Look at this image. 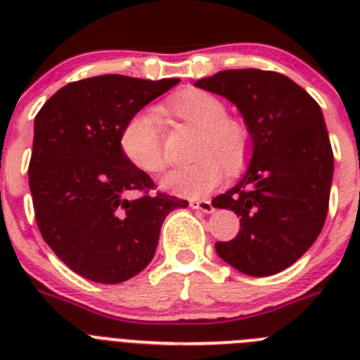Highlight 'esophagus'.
I'll list each match as a JSON object with an SVG mask.
<instances>
[{
  "label": "esophagus",
  "mask_w": 360,
  "mask_h": 360,
  "mask_svg": "<svg viewBox=\"0 0 360 360\" xmlns=\"http://www.w3.org/2000/svg\"><path fill=\"white\" fill-rule=\"evenodd\" d=\"M189 205L193 209H196V211H202V212H212L214 211V207H212V203L209 202V200H191Z\"/></svg>",
  "instance_id": "34e87169"
}]
</instances>
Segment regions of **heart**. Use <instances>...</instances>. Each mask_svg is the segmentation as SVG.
Instances as JSON below:
<instances>
[{"mask_svg": "<svg viewBox=\"0 0 360 360\" xmlns=\"http://www.w3.org/2000/svg\"><path fill=\"white\" fill-rule=\"evenodd\" d=\"M162 117L180 120L200 129L196 141L195 164L178 167L164 178V187L187 198H200L214 189L225 167L238 171L250 151V129L241 120L227 117V106L209 91H178L158 106ZM120 149L136 169L158 174L165 169L164 141L160 126L153 113H136L120 131Z\"/></svg>", "mask_w": 360, "mask_h": 360, "instance_id": "1", "label": "heart"}]
</instances>
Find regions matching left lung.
<instances>
[{"label":"left lung","instance_id":"obj_1","mask_svg":"<svg viewBox=\"0 0 360 360\" xmlns=\"http://www.w3.org/2000/svg\"><path fill=\"white\" fill-rule=\"evenodd\" d=\"M236 104L252 136V160L238 186L212 200L240 216L218 256L247 276H272L303 256L328 214L333 151L319 104L287 75L224 70L195 82Z\"/></svg>","mask_w":360,"mask_h":360}]
</instances>
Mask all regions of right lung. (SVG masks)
<instances>
[{
    "mask_svg": "<svg viewBox=\"0 0 360 360\" xmlns=\"http://www.w3.org/2000/svg\"><path fill=\"white\" fill-rule=\"evenodd\" d=\"M178 81L82 79L63 86L36 115L28 184L37 227L82 278L113 285L139 274L155 256L165 216L187 207V200L155 195L151 176L119 142L124 124Z\"/></svg>",
    "mask_w": 360,
    "mask_h": 360,
    "instance_id": "add662e5",
    "label": "right lung"
}]
</instances>
